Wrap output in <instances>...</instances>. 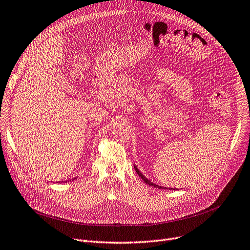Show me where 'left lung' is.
I'll return each mask as SVG.
<instances>
[{"label": "left lung", "mask_w": 250, "mask_h": 250, "mask_svg": "<svg viewBox=\"0 0 250 250\" xmlns=\"http://www.w3.org/2000/svg\"><path fill=\"white\" fill-rule=\"evenodd\" d=\"M133 167H134V169H135V171H137V173L139 174V176L145 181V183L146 184V185H148L149 187H152V188H160V189H169V190H176V189H178V188H165V187H162V186H157V185H155V184H153L152 181H150L149 179H147L141 171H140V169L137 167V166H133ZM180 189V188H179Z\"/></svg>", "instance_id": "left-lung-1"}]
</instances>
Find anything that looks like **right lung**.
I'll use <instances>...</instances> for the list:
<instances>
[{
	"label": "right lung",
	"mask_w": 250,
	"mask_h": 250,
	"mask_svg": "<svg viewBox=\"0 0 250 250\" xmlns=\"http://www.w3.org/2000/svg\"><path fill=\"white\" fill-rule=\"evenodd\" d=\"M71 180H73V179H71ZM71 180H65V181H62V183H66V181H67V183H69V181H71ZM62 183H61V184H62ZM58 184H59V183H58Z\"/></svg>",
	"instance_id": "obj_1"
}]
</instances>
